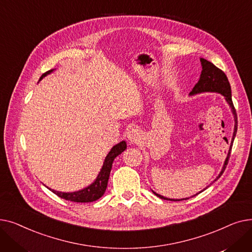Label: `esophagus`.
<instances>
[{"mask_svg": "<svg viewBox=\"0 0 252 252\" xmlns=\"http://www.w3.org/2000/svg\"><path fill=\"white\" fill-rule=\"evenodd\" d=\"M127 139L131 142V143H137L141 140V131L138 128H131L127 131Z\"/></svg>", "mask_w": 252, "mask_h": 252, "instance_id": "obj_1", "label": "esophagus"}]
</instances>
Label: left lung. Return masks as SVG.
<instances>
[{
	"label": "left lung",
	"mask_w": 252,
	"mask_h": 252,
	"mask_svg": "<svg viewBox=\"0 0 252 252\" xmlns=\"http://www.w3.org/2000/svg\"><path fill=\"white\" fill-rule=\"evenodd\" d=\"M200 62H201V74L199 77V81L195 85V87L193 88V90L190 92V96H194L197 94H201V93H219V94L222 95L226 99L227 103L229 104V106L231 107L232 113L234 115V121H235V126H234V133H233V137H232V141H231V145H230V149L227 155L226 160L223 162V165L221 167L220 173L219 174V176L217 177V179L215 181H217L219 178H220V176L222 175V173L226 169V166L228 164V160L230 157V153H231V149L233 146V142L234 139L236 137V133H237V114H236V110L233 105V101H232V93H231V86L230 83L228 81L227 75L224 74L223 71H221L220 68H218L216 65H214L211 62L207 61L204 58H200ZM214 181V182H215ZM213 182V183H214ZM211 183V184H213ZM207 188V187H206ZM205 188V189H206ZM204 189V190H205ZM203 191V190H202ZM202 191H200L199 193H201ZM156 196H158L161 199L164 200H174V201H181V200H186L189 199V198H183V199H170V198H166L164 196H161L159 194L155 193L154 191H152ZM198 193V194H199ZM197 195V194H196ZM195 196V195H194ZM193 197V196H192Z\"/></svg>",
	"instance_id": "1"
}]
</instances>
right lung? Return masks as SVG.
Masks as SVG:
<instances>
[{"label": "right lung", "mask_w": 252, "mask_h": 252, "mask_svg": "<svg viewBox=\"0 0 252 252\" xmlns=\"http://www.w3.org/2000/svg\"><path fill=\"white\" fill-rule=\"evenodd\" d=\"M53 71H54V69H51V70L45 72L41 77H39V81H42L45 76L52 73ZM126 149V141H122L118 144L114 145V146L111 148V150L109 151V153L107 154V156L105 157L102 168L100 170L99 175L97 176L96 180L93 182L90 186H88L82 190H78L75 192H59L56 190H52L48 187L47 188L50 189L53 193L56 194L57 196H59L60 198H63V199L68 200V201H73V202L96 201L99 199V198H101L103 196V194L106 191V188H107V184H108V180H109L110 171H111L114 158L121 153H123Z\"/></svg>", "instance_id": "add662e5"}]
</instances>
